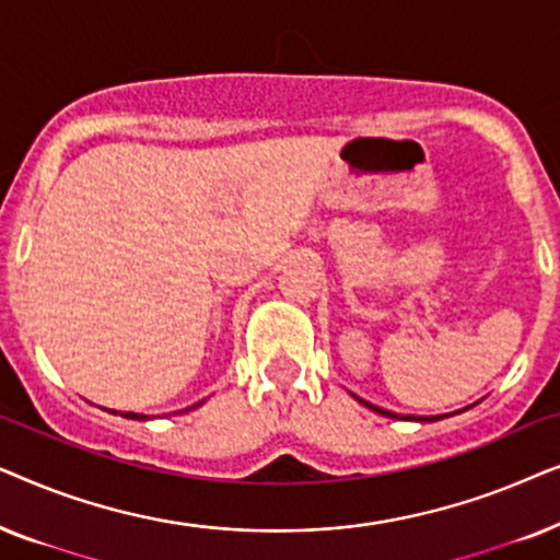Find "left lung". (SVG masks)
<instances>
[{
  "mask_svg": "<svg viewBox=\"0 0 560 560\" xmlns=\"http://www.w3.org/2000/svg\"><path fill=\"white\" fill-rule=\"evenodd\" d=\"M354 395V393H351ZM354 400H359L364 405V408H370V410H374V412H380V416H387V418H400V420H420V423H433V420H441V418H446V416H397V412H393V410H385V408H377V405H372V402H366V400H362V397H357L354 395ZM471 408V405H469ZM469 408H464V410H469ZM464 410H456V412H464ZM451 416H454V412H451Z\"/></svg>",
  "mask_w": 560,
  "mask_h": 560,
  "instance_id": "1",
  "label": "left lung"
}]
</instances>
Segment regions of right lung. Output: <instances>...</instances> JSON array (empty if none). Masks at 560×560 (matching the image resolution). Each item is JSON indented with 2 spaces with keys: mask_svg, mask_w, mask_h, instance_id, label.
<instances>
[{
  "mask_svg": "<svg viewBox=\"0 0 560 560\" xmlns=\"http://www.w3.org/2000/svg\"><path fill=\"white\" fill-rule=\"evenodd\" d=\"M201 405H203V400H201V402H196V405H190V408L180 410V412L196 410V408H201ZM109 412H114V416H121V418H129V420H150V416H142V412H117V410H109Z\"/></svg>",
  "mask_w": 560,
  "mask_h": 560,
  "instance_id": "right-lung-1",
  "label": "right lung"
}]
</instances>
